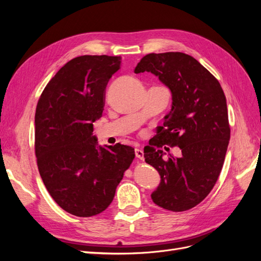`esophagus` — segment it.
<instances>
[{
	"mask_svg": "<svg viewBox=\"0 0 261 261\" xmlns=\"http://www.w3.org/2000/svg\"><path fill=\"white\" fill-rule=\"evenodd\" d=\"M135 154H136V158H138L139 160H141L143 161L145 158H144V151L143 150H140V149H135Z\"/></svg>",
	"mask_w": 261,
	"mask_h": 261,
	"instance_id": "esophagus-1",
	"label": "esophagus"
}]
</instances>
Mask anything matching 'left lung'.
I'll list each match as a JSON object with an SVG mask.
<instances>
[{"mask_svg":"<svg viewBox=\"0 0 261 261\" xmlns=\"http://www.w3.org/2000/svg\"><path fill=\"white\" fill-rule=\"evenodd\" d=\"M134 72L153 74L172 93L171 111L144 149L145 161L161 177L151 199L171 211L192 209L211 192L223 167L231 132L224 92L207 68L181 52L147 54ZM163 144L179 146L181 156L163 160Z\"/></svg>","mask_w":261,"mask_h":261,"instance_id":"obj_1","label":"left lung"}]
</instances>
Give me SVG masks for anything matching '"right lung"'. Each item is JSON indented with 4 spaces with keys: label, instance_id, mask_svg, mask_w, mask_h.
<instances>
[{
    "label": "right lung",
    "instance_id": "obj_1",
    "mask_svg": "<svg viewBox=\"0 0 261 261\" xmlns=\"http://www.w3.org/2000/svg\"><path fill=\"white\" fill-rule=\"evenodd\" d=\"M121 57L83 55L67 62L45 86L35 115L39 173L54 201L70 215L92 217L112 202L135 151L99 146L93 123L102 116L106 87Z\"/></svg>",
    "mask_w": 261,
    "mask_h": 261
}]
</instances>
